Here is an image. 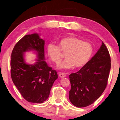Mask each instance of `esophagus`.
<instances>
[{
  "instance_id": "obj_1",
  "label": "esophagus",
  "mask_w": 120,
  "mask_h": 120,
  "mask_svg": "<svg viewBox=\"0 0 120 120\" xmlns=\"http://www.w3.org/2000/svg\"><path fill=\"white\" fill-rule=\"evenodd\" d=\"M59 76H60V77H61V78H64V77H65L66 75L65 73L60 72V73H59Z\"/></svg>"
}]
</instances>
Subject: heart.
Listing matches in <instances>:
<instances>
[{"label": "heart", "mask_w": 120, "mask_h": 120, "mask_svg": "<svg viewBox=\"0 0 120 120\" xmlns=\"http://www.w3.org/2000/svg\"><path fill=\"white\" fill-rule=\"evenodd\" d=\"M58 45L50 43L47 46V53L51 61L58 65L65 54L66 60L59 65L61 69H69L75 66L81 68L89 62L93 52L91 43L84 41L75 36H68L60 40Z\"/></svg>", "instance_id": "1"}]
</instances>
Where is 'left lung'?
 Segmentation results:
<instances>
[{
    "instance_id": "left-lung-1",
    "label": "left lung",
    "mask_w": 120,
    "mask_h": 120,
    "mask_svg": "<svg viewBox=\"0 0 120 120\" xmlns=\"http://www.w3.org/2000/svg\"><path fill=\"white\" fill-rule=\"evenodd\" d=\"M110 57L104 42L96 54L79 71L69 75L70 102L77 107L91 105L101 96L107 85Z\"/></svg>"
}]
</instances>
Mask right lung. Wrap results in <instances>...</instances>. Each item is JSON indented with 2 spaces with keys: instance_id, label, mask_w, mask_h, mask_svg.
Masks as SVG:
<instances>
[{
  "instance_id": "right-lung-1",
  "label": "right lung",
  "mask_w": 120,
  "mask_h": 120,
  "mask_svg": "<svg viewBox=\"0 0 120 120\" xmlns=\"http://www.w3.org/2000/svg\"><path fill=\"white\" fill-rule=\"evenodd\" d=\"M45 42L37 33L26 35L16 43L11 54V78L22 96L29 102L40 104L47 100L58 78L56 71L45 61ZM32 50L36 51L38 59L35 64H28L24 53Z\"/></svg>"
}]
</instances>
